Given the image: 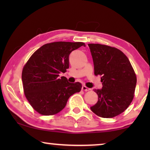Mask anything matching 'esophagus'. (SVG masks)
<instances>
[{
	"label": "esophagus",
	"instance_id": "1",
	"mask_svg": "<svg viewBox=\"0 0 150 150\" xmlns=\"http://www.w3.org/2000/svg\"><path fill=\"white\" fill-rule=\"evenodd\" d=\"M82 88L83 91H90L91 90V88L87 87L85 85H83L82 86V88Z\"/></svg>",
	"mask_w": 150,
	"mask_h": 150
}]
</instances>
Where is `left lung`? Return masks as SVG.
<instances>
[{"instance_id":"1","label":"left lung","mask_w":150,"mask_h":150,"mask_svg":"<svg viewBox=\"0 0 150 150\" xmlns=\"http://www.w3.org/2000/svg\"><path fill=\"white\" fill-rule=\"evenodd\" d=\"M95 75L101 76L103 87L94 89L98 101L91 110L100 117L112 118L126 110L133 100L136 76L128 58L117 48L88 44Z\"/></svg>"}]
</instances>
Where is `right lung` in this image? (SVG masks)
Returning a JSON list of instances; mask_svg holds the SVG:
<instances>
[{
  "label": "right lung",
  "instance_id": "obj_1",
  "mask_svg": "<svg viewBox=\"0 0 150 150\" xmlns=\"http://www.w3.org/2000/svg\"><path fill=\"white\" fill-rule=\"evenodd\" d=\"M85 46L83 42H57L42 45L24 65L22 81L25 96L35 110L42 115L60 112L71 96L81 90L79 82L71 83L59 77L69 68V56L73 50Z\"/></svg>",
  "mask_w": 150,
  "mask_h": 150
}]
</instances>
